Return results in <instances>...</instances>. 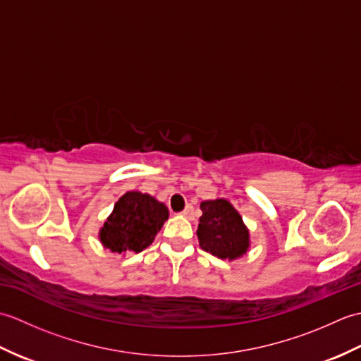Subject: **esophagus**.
Wrapping results in <instances>:
<instances>
[{
  "label": "esophagus",
  "mask_w": 361,
  "mask_h": 361,
  "mask_svg": "<svg viewBox=\"0 0 361 361\" xmlns=\"http://www.w3.org/2000/svg\"><path fill=\"white\" fill-rule=\"evenodd\" d=\"M183 216H185L186 219L192 217V216H194V208H192V206H188V208H186L185 211H183Z\"/></svg>",
  "instance_id": "1"
}]
</instances>
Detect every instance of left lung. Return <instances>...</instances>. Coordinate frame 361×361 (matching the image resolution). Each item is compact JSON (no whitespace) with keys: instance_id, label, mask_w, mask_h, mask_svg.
<instances>
[{"instance_id":"1","label":"left lung","mask_w":361,"mask_h":361,"mask_svg":"<svg viewBox=\"0 0 361 361\" xmlns=\"http://www.w3.org/2000/svg\"><path fill=\"white\" fill-rule=\"evenodd\" d=\"M203 216L197 228L202 250L221 260H235L251 247L250 229L231 202L225 198L200 203Z\"/></svg>"}]
</instances>
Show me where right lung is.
Returning a JSON list of instances; mask_svg holds the SVG:
<instances>
[{
	"mask_svg": "<svg viewBox=\"0 0 361 361\" xmlns=\"http://www.w3.org/2000/svg\"><path fill=\"white\" fill-rule=\"evenodd\" d=\"M169 219V209L155 197L128 190L114 203L111 214L99 229L102 247L118 255L141 252L155 240Z\"/></svg>",
	"mask_w": 361,
	"mask_h": 361,
	"instance_id": "obj_1",
	"label": "right lung"
}]
</instances>
